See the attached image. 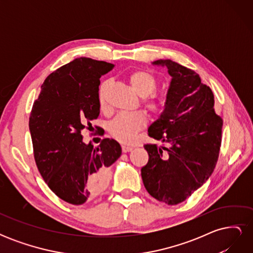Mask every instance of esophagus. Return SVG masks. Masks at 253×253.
Instances as JSON below:
<instances>
[{"label": "esophagus", "instance_id": "esophagus-1", "mask_svg": "<svg viewBox=\"0 0 253 253\" xmlns=\"http://www.w3.org/2000/svg\"><path fill=\"white\" fill-rule=\"evenodd\" d=\"M121 148H122V152L124 153H127L132 150V147H129V145H126V144H122Z\"/></svg>", "mask_w": 253, "mask_h": 253}]
</instances>
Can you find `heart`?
Returning <instances> with one entry per match:
<instances>
[{
  "label": "heart",
  "mask_w": 253,
  "mask_h": 253,
  "mask_svg": "<svg viewBox=\"0 0 253 253\" xmlns=\"http://www.w3.org/2000/svg\"><path fill=\"white\" fill-rule=\"evenodd\" d=\"M128 81L135 93L140 97H147L156 87V79L154 75L145 70H137L128 76ZM109 87V81H103L98 91V101L102 111L106 110V89ZM145 109L154 115L163 114L168 106V98L158 96L150 99L144 103ZM147 125V116L142 111L118 114L109 125V132L120 142H129L135 135Z\"/></svg>",
  "instance_id": "obj_1"
}]
</instances>
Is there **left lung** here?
Listing matches in <instances>:
<instances>
[{
	"instance_id": "1",
	"label": "left lung",
	"mask_w": 253,
	"mask_h": 253,
	"mask_svg": "<svg viewBox=\"0 0 253 253\" xmlns=\"http://www.w3.org/2000/svg\"><path fill=\"white\" fill-rule=\"evenodd\" d=\"M154 65L172 77L168 106L149 127V136L165 144H144L149 162L141 169L151 196L168 205L186 201L208 180L216 166L223 119L214 111V95L200 75L172 60Z\"/></svg>"
}]
</instances>
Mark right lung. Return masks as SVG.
I'll return each instance as SVG.
<instances>
[{
  "label": "right lung",
  "mask_w": 253,
  "mask_h": 253,
  "mask_svg": "<svg viewBox=\"0 0 253 253\" xmlns=\"http://www.w3.org/2000/svg\"><path fill=\"white\" fill-rule=\"evenodd\" d=\"M113 64L81 57L52 72L41 85L29 117L36 164L44 181L61 200L82 205L108 186L110 167L120 144L104 138L98 147L84 143L82 131L100 114L101 76Z\"/></svg>",
  "instance_id": "right-lung-1"
}]
</instances>
